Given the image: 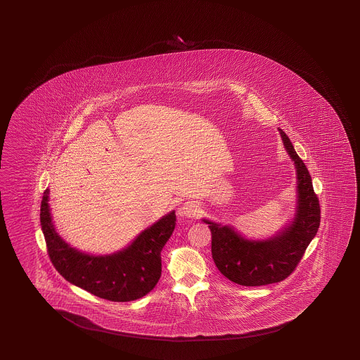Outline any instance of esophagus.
I'll list each match as a JSON object with an SVG mask.
<instances>
[{
	"label": "esophagus",
	"mask_w": 360,
	"mask_h": 360,
	"mask_svg": "<svg viewBox=\"0 0 360 360\" xmlns=\"http://www.w3.org/2000/svg\"><path fill=\"white\" fill-rule=\"evenodd\" d=\"M181 214L188 217H193L197 214V208H194V206H191V205H186L181 208Z\"/></svg>",
	"instance_id": "34e87169"
}]
</instances>
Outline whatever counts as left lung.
Masks as SVG:
<instances>
[{"mask_svg":"<svg viewBox=\"0 0 360 360\" xmlns=\"http://www.w3.org/2000/svg\"><path fill=\"white\" fill-rule=\"evenodd\" d=\"M278 130L297 172V206L291 224L276 237L250 240L229 225L203 220L212 234L211 251L216 266L231 282L247 287L278 283L291 276L321 224V206L311 176L291 140L284 131Z\"/></svg>","mask_w":360,"mask_h":360,"instance_id":"obj_1","label":"left lung"}]
</instances>
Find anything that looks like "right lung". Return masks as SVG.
Returning a JSON list of instances; mask_svg holds the SVG:
<instances>
[{
  "label": "right lung",
  "instance_id": "1",
  "mask_svg": "<svg viewBox=\"0 0 360 360\" xmlns=\"http://www.w3.org/2000/svg\"><path fill=\"white\" fill-rule=\"evenodd\" d=\"M47 253L55 269L69 283L100 299L127 302L141 299L161 278L162 248L176 225L175 211L139 234L120 252L92 256L65 243L56 233L49 206V189L44 191L39 214Z\"/></svg>",
  "mask_w": 360,
  "mask_h": 360
}]
</instances>
